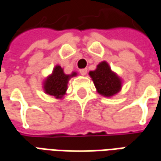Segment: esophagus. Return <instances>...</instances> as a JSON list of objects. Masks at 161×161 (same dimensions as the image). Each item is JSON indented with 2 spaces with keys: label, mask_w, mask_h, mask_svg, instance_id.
<instances>
[{
  "label": "esophagus",
  "mask_w": 161,
  "mask_h": 161,
  "mask_svg": "<svg viewBox=\"0 0 161 161\" xmlns=\"http://www.w3.org/2000/svg\"><path fill=\"white\" fill-rule=\"evenodd\" d=\"M79 72H80L81 75L84 76V75L87 74V69H86V68H84V69H80V70H79Z\"/></svg>",
  "instance_id": "obj_1"
}]
</instances>
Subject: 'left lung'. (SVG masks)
<instances>
[{"mask_svg": "<svg viewBox=\"0 0 161 161\" xmlns=\"http://www.w3.org/2000/svg\"><path fill=\"white\" fill-rule=\"evenodd\" d=\"M98 93L105 97H111L121 90V80L114 72H112L106 62H102L97 65V70L90 72Z\"/></svg>", "mask_w": 161, "mask_h": 161, "instance_id": "left-lung-1", "label": "left lung"}]
</instances>
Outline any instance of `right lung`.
I'll return each mask as SVG.
<instances>
[{"mask_svg":"<svg viewBox=\"0 0 161 161\" xmlns=\"http://www.w3.org/2000/svg\"><path fill=\"white\" fill-rule=\"evenodd\" d=\"M76 73L66 75L64 73L63 69L59 65H57L53 74L46 79L45 83V91L47 94L53 96L57 98L62 97L67 90V84L70 77L75 76Z\"/></svg>","mask_w":161,"mask_h":161,"instance_id":"add662e5","label":"right lung"}]
</instances>
